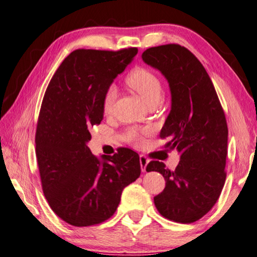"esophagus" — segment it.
I'll use <instances>...</instances> for the list:
<instances>
[{
	"mask_svg": "<svg viewBox=\"0 0 257 257\" xmlns=\"http://www.w3.org/2000/svg\"><path fill=\"white\" fill-rule=\"evenodd\" d=\"M139 162H141V168H142V171L145 172L146 171V167L147 164H149V159L146 158L145 155H141L139 156Z\"/></svg>",
	"mask_w": 257,
	"mask_h": 257,
	"instance_id": "esophagus-1",
	"label": "esophagus"
}]
</instances>
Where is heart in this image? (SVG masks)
Segmentation results:
<instances>
[{
    "label": "heart",
    "instance_id": "heart-1",
    "mask_svg": "<svg viewBox=\"0 0 257 257\" xmlns=\"http://www.w3.org/2000/svg\"><path fill=\"white\" fill-rule=\"evenodd\" d=\"M125 84L129 86L130 89L136 92L149 106L154 105V104L158 105L162 98V84L158 76L146 68L137 67L130 71L125 77ZM116 95H118V92L114 86L107 87L102 99V108L105 114H110L112 112ZM128 137L134 144H142L143 143L142 135L136 130H132L128 134Z\"/></svg>",
    "mask_w": 257,
    "mask_h": 257
}]
</instances>
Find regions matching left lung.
<instances>
[{"instance_id": "left-lung-1", "label": "left lung", "mask_w": 257, "mask_h": 257, "mask_svg": "<svg viewBox=\"0 0 257 257\" xmlns=\"http://www.w3.org/2000/svg\"><path fill=\"white\" fill-rule=\"evenodd\" d=\"M142 59L170 86L171 111L160 137L170 138L164 147L180 153L173 171L160 161L147 164L146 171H158L165 179L154 204L169 220L195 222L214 206L225 181L228 125L223 108L205 68L186 47H151Z\"/></svg>"}]
</instances>
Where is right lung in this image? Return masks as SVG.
<instances>
[{"mask_svg":"<svg viewBox=\"0 0 257 257\" xmlns=\"http://www.w3.org/2000/svg\"><path fill=\"white\" fill-rule=\"evenodd\" d=\"M137 52L73 51L46 88L35 136L42 188L55 214L75 227L111 217L124 187L141 176L133 150L98 159L87 146L89 128L103 120L104 93Z\"/></svg>","mask_w":257,"mask_h":257,"instance_id":"1","label":"right lung"}]
</instances>
